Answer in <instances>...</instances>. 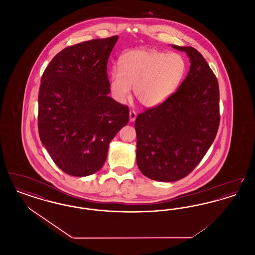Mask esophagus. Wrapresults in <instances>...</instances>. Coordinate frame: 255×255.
Here are the masks:
<instances>
[{
  "label": "esophagus",
  "instance_id": "1",
  "mask_svg": "<svg viewBox=\"0 0 255 255\" xmlns=\"http://www.w3.org/2000/svg\"><path fill=\"white\" fill-rule=\"evenodd\" d=\"M129 118H130V122H134L135 119H136V112H135V111H130V113H129Z\"/></svg>",
  "mask_w": 255,
  "mask_h": 255
}]
</instances>
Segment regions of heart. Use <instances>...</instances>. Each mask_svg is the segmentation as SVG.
<instances>
[{
    "label": "heart",
    "mask_w": 255,
    "mask_h": 255,
    "mask_svg": "<svg viewBox=\"0 0 255 255\" xmlns=\"http://www.w3.org/2000/svg\"><path fill=\"white\" fill-rule=\"evenodd\" d=\"M186 73V61L180 53L138 49L122 54L120 69H113L110 88L116 100L133 95L145 107H156L172 97Z\"/></svg>",
    "instance_id": "heart-1"
}]
</instances>
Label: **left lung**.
<instances>
[{
    "label": "left lung",
    "instance_id": "1",
    "mask_svg": "<svg viewBox=\"0 0 255 255\" xmlns=\"http://www.w3.org/2000/svg\"><path fill=\"white\" fill-rule=\"evenodd\" d=\"M184 51L190 69L177 92L162 104L146 110L134 122L136 163L141 173L158 182L186 177L213 143L220 123L218 80L203 55Z\"/></svg>",
    "mask_w": 255,
    "mask_h": 255
}]
</instances>
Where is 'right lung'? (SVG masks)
<instances>
[{"mask_svg": "<svg viewBox=\"0 0 255 255\" xmlns=\"http://www.w3.org/2000/svg\"><path fill=\"white\" fill-rule=\"evenodd\" d=\"M119 36L61 50L42 75L38 97L40 139L66 174L101 169L111 140L129 122V109L108 95L110 54Z\"/></svg>", "mask_w": 255, "mask_h": 255, "instance_id": "right-lung-1", "label": "right lung"}]
</instances>
